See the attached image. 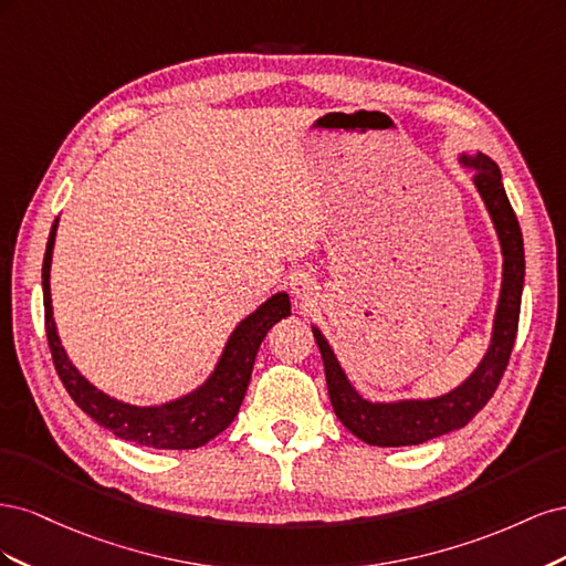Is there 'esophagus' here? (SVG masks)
<instances>
[{"instance_id": "1", "label": "esophagus", "mask_w": 566, "mask_h": 566, "mask_svg": "<svg viewBox=\"0 0 566 566\" xmlns=\"http://www.w3.org/2000/svg\"><path fill=\"white\" fill-rule=\"evenodd\" d=\"M293 293L302 304H312L318 297V287L312 276H306V273H297V276L293 279Z\"/></svg>"}]
</instances>
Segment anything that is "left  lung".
Segmentation results:
<instances>
[{
	"instance_id": "left-lung-1",
	"label": "left lung",
	"mask_w": 566,
	"mask_h": 566,
	"mask_svg": "<svg viewBox=\"0 0 566 566\" xmlns=\"http://www.w3.org/2000/svg\"><path fill=\"white\" fill-rule=\"evenodd\" d=\"M458 163L472 169V184L484 200L503 254V281L493 314L491 342L470 378L432 399L368 401L349 382L328 339L323 337L316 325H312L335 416L354 437L370 443V447H418V443L465 427L493 397L507 368L512 347H515L524 287V241L520 221L507 200L499 165L484 153H474V156L460 153Z\"/></svg>"
}]
</instances>
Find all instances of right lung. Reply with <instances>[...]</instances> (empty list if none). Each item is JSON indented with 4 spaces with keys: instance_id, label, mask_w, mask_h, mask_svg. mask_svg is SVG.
Returning <instances> with one entry per match:
<instances>
[{
    "instance_id": "1",
    "label": "right lung",
    "mask_w": 566,
    "mask_h": 566,
    "mask_svg": "<svg viewBox=\"0 0 566 566\" xmlns=\"http://www.w3.org/2000/svg\"><path fill=\"white\" fill-rule=\"evenodd\" d=\"M59 217L51 227L44 264H42V293H44V318H46V339L51 358L63 387L71 394L73 401L87 413L94 422L106 427L115 437L142 443L150 449H198L202 443L214 439L219 432L238 416L245 391L250 385V375L256 352L262 339L271 331L273 323L290 316V297L287 293L271 295L262 306L245 316L229 335L224 352H221L214 370L208 380L198 385L193 391L184 394L179 399L165 401L158 406H134L106 391L94 387L67 358L61 337L56 331L54 310H51V254H54Z\"/></svg>"
}]
</instances>
